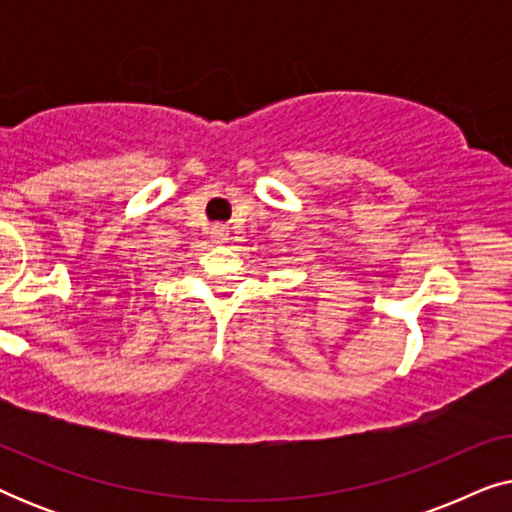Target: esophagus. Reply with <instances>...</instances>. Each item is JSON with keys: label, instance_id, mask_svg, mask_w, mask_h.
<instances>
[{"label": "esophagus", "instance_id": "obj_1", "mask_svg": "<svg viewBox=\"0 0 512 512\" xmlns=\"http://www.w3.org/2000/svg\"><path fill=\"white\" fill-rule=\"evenodd\" d=\"M228 233L230 230L226 226H221V223H216V226H212V230H209V235H212V240L216 244H223L228 240Z\"/></svg>", "mask_w": 512, "mask_h": 512}]
</instances>
